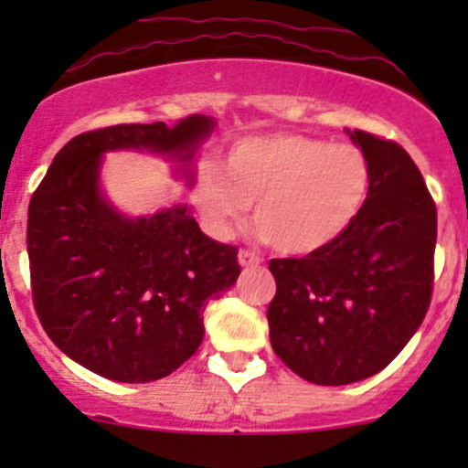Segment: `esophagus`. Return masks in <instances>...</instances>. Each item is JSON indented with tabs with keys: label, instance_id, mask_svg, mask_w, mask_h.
Returning a JSON list of instances; mask_svg holds the SVG:
<instances>
[{
	"label": "esophagus",
	"instance_id": "34e87169",
	"mask_svg": "<svg viewBox=\"0 0 468 468\" xmlns=\"http://www.w3.org/2000/svg\"><path fill=\"white\" fill-rule=\"evenodd\" d=\"M238 261H239L241 268H257L261 264V257L257 255V252H252V250H239Z\"/></svg>",
	"mask_w": 468,
	"mask_h": 468
}]
</instances>
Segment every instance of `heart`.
Masks as SVG:
<instances>
[{"label": "heart", "instance_id": "obj_1", "mask_svg": "<svg viewBox=\"0 0 468 468\" xmlns=\"http://www.w3.org/2000/svg\"><path fill=\"white\" fill-rule=\"evenodd\" d=\"M369 165L354 144L299 133L233 143L224 169L204 165L193 202L218 238H230L255 202V224L272 249L308 255L352 227L369 193Z\"/></svg>", "mask_w": 468, "mask_h": 468}]
</instances>
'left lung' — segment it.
Instances as JSON below:
<instances>
[{
    "label": "left lung",
    "instance_id": "obj_1",
    "mask_svg": "<svg viewBox=\"0 0 468 468\" xmlns=\"http://www.w3.org/2000/svg\"><path fill=\"white\" fill-rule=\"evenodd\" d=\"M369 165V193L352 227L302 260H272L271 346L314 385L378 374L420 327L431 302L438 216L400 144L346 130Z\"/></svg>",
    "mask_w": 468,
    "mask_h": 468
}]
</instances>
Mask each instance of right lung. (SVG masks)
Returning <instances> with one entry per match:
<instances>
[{"label":"right lung","mask_w":468,"mask_h":468,"mask_svg":"<svg viewBox=\"0 0 468 468\" xmlns=\"http://www.w3.org/2000/svg\"><path fill=\"white\" fill-rule=\"evenodd\" d=\"M216 118L114 125L72 138L28 208L32 297L66 356L118 383H149L191 358L202 313L238 282V249L204 235L189 204L130 218L101 182L105 154L149 152L196 185V155Z\"/></svg>","instance_id":"add662e5"}]
</instances>
